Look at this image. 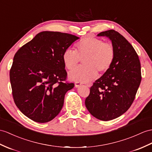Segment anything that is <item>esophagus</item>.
<instances>
[{"label": "esophagus", "mask_w": 152, "mask_h": 152, "mask_svg": "<svg viewBox=\"0 0 152 152\" xmlns=\"http://www.w3.org/2000/svg\"><path fill=\"white\" fill-rule=\"evenodd\" d=\"M81 84L80 83H79V82H75V86L76 87V88H79V87H80V86H81Z\"/></svg>", "instance_id": "obj_1"}]
</instances>
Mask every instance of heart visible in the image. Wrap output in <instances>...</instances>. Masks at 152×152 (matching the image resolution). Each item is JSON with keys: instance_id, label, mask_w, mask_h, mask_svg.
<instances>
[{"instance_id": "b5f03b06", "label": "heart", "mask_w": 152, "mask_h": 152, "mask_svg": "<svg viewBox=\"0 0 152 152\" xmlns=\"http://www.w3.org/2000/svg\"><path fill=\"white\" fill-rule=\"evenodd\" d=\"M115 57V50L112 43L95 37H86L75 45V51L68 49L62 55L65 67L73 71L80 60L83 66L69 73V78L79 83H86L111 68Z\"/></svg>"}]
</instances>
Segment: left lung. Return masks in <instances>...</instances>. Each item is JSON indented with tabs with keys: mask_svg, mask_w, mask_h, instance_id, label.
Wrapping results in <instances>:
<instances>
[{
	"mask_svg": "<svg viewBox=\"0 0 152 152\" xmlns=\"http://www.w3.org/2000/svg\"><path fill=\"white\" fill-rule=\"evenodd\" d=\"M112 40L115 57L111 68L94 83L85 105L92 115L107 121L119 117L134 102L141 81L140 63L132 44L119 32L99 33Z\"/></svg>",
	"mask_w": 152,
	"mask_h": 152,
	"instance_id": "obj_1",
	"label": "left lung"
}]
</instances>
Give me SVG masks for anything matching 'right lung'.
Here are the masks:
<instances>
[{
    "instance_id": "1",
    "label": "right lung",
    "mask_w": 152,
    "mask_h": 152,
    "mask_svg": "<svg viewBox=\"0 0 152 152\" xmlns=\"http://www.w3.org/2000/svg\"><path fill=\"white\" fill-rule=\"evenodd\" d=\"M79 39L69 33L42 31L15 55L10 72L12 95L29 119L47 123L61 112L66 93L74 87L66 81L62 55Z\"/></svg>"
}]
</instances>
